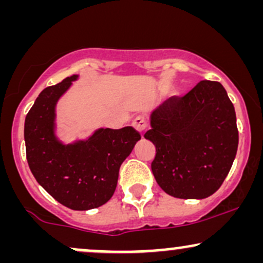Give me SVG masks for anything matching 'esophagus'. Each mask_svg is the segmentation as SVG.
<instances>
[{
	"instance_id": "esophagus-1",
	"label": "esophagus",
	"mask_w": 263,
	"mask_h": 263,
	"mask_svg": "<svg viewBox=\"0 0 263 263\" xmlns=\"http://www.w3.org/2000/svg\"><path fill=\"white\" fill-rule=\"evenodd\" d=\"M132 126H134L138 132L143 134V132L146 131V128L148 127V121H147V119L144 116H137L134 120V122H132Z\"/></svg>"
}]
</instances>
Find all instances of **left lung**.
<instances>
[{
	"label": "left lung",
	"instance_id": "left-lung-1",
	"mask_svg": "<svg viewBox=\"0 0 263 263\" xmlns=\"http://www.w3.org/2000/svg\"><path fill=\"white\" fill-rule=\"evenodd\" d=\"M144 138L156 146L151 168L167 194L208 198L224 183L237 152L234 105L221 84L201 80L153 111Z\"/></svg>",
	"mask_w": 263,
	"mask_h": 263
}]
</instances>
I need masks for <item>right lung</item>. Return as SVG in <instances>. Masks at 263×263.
I'll use <instances>...</instances> for the list:
<instances>
[{"mask_svg":"<svg viewBox=\"0 0 263 263\" xmlns=\"http://www.w3.org/2000/svg\"><path fill=\"white\" fill-rule=\"evenodd\" d=\"M78 75L39 93L25 121L26 155L35 180L73 210L101 206L114 195L122 162L141 135L131 126L99 128L85 141L63 144L55 134V105Z\"/></svg>","mask_w":263,"mask_h":263,"instance_id":"1","label":"right lung"}]
</instances>
